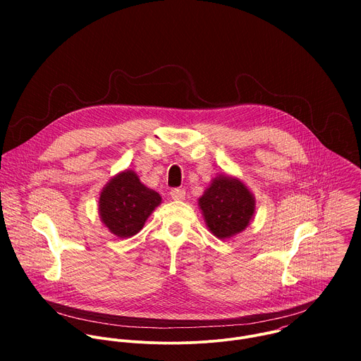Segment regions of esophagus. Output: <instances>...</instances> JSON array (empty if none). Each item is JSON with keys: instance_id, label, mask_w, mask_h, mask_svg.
Segmentation results:
<instances>
[{"instance_id": "obj_1", "label": "esophagus", "mask_w": 361, "mask_h": 361, "mask_svg": "<svg viewBox=\"0 0 361 361\" xmlns=\"http://www.w3.org/2000/svg\"><path fill=\"white\" fill-rule=\"evenodd\" d=\"M170 194H171V198L176 200V201H180V200L185 198V190L184 188H173L170 191Z\"/></svg>"}]
</instances>
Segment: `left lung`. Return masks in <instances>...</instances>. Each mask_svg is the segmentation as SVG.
Returning a JSON list of instances; mask_svg holds the SVG:
<instances>
[{"instance_id": "left-lung-1", "label": "left lung", "mask_w": 361, "mask_h": 361, "mask_svg": "<svg viewBox=\"0 0 361 361\" xmlns=\"http://www.w3.org/2000/svg\"><path fill=\"white\" fill-rule=\"evenodd\" d=\"M205 223L219 238L243 231L252 214L254 198L247 187L231 177H217L198 200Z\"/></svg>"}]
</instances>
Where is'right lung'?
<instances>
[{"instance_id": "1", "label": "right lung", "mask_w": 361, "mask_h": 361, "mask_svg": "<svg viewBox=\"0 0 361 361\" xmlns=\"http://www.w3.org/2000/svg\"><path fill=\"white\" fill-rule=\"evenodd\" d=\"M160 202L159 192L142 185L134 171H124L102 190L99 216L113 234L126 238L142 228L148 216Z\"/></svg>"}]
</instances>
